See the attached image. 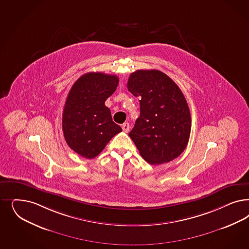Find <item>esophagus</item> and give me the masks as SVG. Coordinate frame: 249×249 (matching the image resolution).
<instances>
[{
	"label": "esophagus",
	"instance_id": "obj_1",
	"mask_svg": "<svg viewBox=\"0 0 249 249\" xmlns=\"http://www.w3.org/2000/svg\"><path fill=\"white\" fill-rule=\"evenodd\" d=\"M122 128H123L124 132L128 133L129 130H130V125H129L128 123H124V124L122 125Z\"/></svg>",
	"mask_w": 249,
	"mask_h": 249
}]
</instances>
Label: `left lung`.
Returning <instances> with one entry per match:
<instances>
[{"label": "left lung", "instance_id": "1", "mask_svg": "<svg viewBox=\"0 0 249 249\" xmlns=\"http://www.w3.org/2000/svg\"><path fill=\"white\" fill-rule=\"evenodd\" d=\"M140 97V116L129 133L141 157L151 165L175 160L189 142L192 117L184 95L165 73L139 70L127 82Z\"/></svg>", "mask_w": 249, "mask_h": 249}]
</instances>
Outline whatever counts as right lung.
<instances>
[{
  "instance_id": "right-lung-1",
  "label": "right lung",
  "mask_w": 249,
  "mask_h": 249,
  "mask_svg": "<svg viewBox=\"0 0 249 249\" xmlns=\"http://www.w3.org/2000/svg\"><path fill=\"white\" fill-rule=\"evenodd\" d=\"M115 75L89 72L73 84L65 103L62 130L69 146L85 159H93L120 133L105 101L118 86Z\"/></svg>"
}]
</instances>
